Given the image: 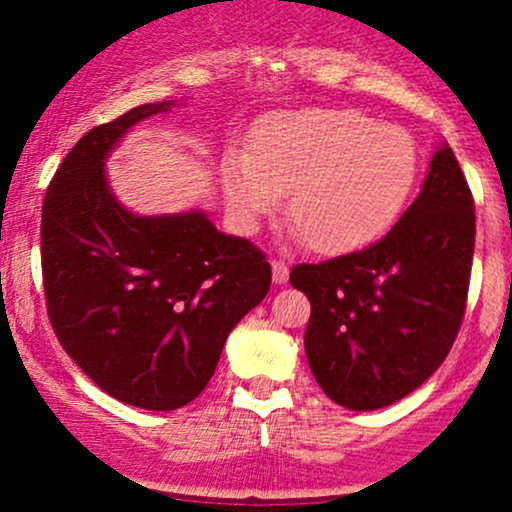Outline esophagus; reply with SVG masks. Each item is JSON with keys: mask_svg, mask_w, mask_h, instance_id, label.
<instances>
[{"mask_svg": "<svg viewBox=\"0 0 512 512\" xmlns=\"http://www.w3.org/2000/svg\"><path fill=\"white\" fill-rule=\"evenodd\" d=\"M272 279H274V284H286V281H289V264L286 262H281V260H274L272 262Z\"/></svg>", "mask_w": 512, "mask_h": 512, "instance_id": "1", "label": "esophagus"}]
</instances>
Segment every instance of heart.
I'll list each match as a JSON object with an SVG mask.
<instances>
[{
    "mask_svg": "<svg viewBox=\"0 0 512 512\" xmlns=\"http://www.w3.org/2000/svg\"><path fill=\"white\" fill-rule=\"evenodd\" d=\"M255 151L231 146L223 195L240 231H255L291 192V223L305 243L342 255L380 238L416 180V146L402 127L356 110L313 108L264 120Z\"/></svg>",
    "mask_w": 512,
    "mask_h": 512,
    "instance_id": "b5f03b06",
    "label": "heart"
}]
</instances>
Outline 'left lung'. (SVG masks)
<instances>
[{
    "label": "left lung",
    "instance_id": "left-lung-1",
    "mask_svg": "<svg viewBox=\"0 0 512 512\" xmlns=\"http://www.w3.org/2000/svg\"><path fill=\"white\" fill-rule=\"evenodd\" d=\"M472 255V192L440 144L419 197L385 238L291 269V286L310 301L305 356L322 392L373 411L424 385L460 332Z\"/></svg>",
    "mask_w": 512,
    "mask_h": 512
}]
</instances>
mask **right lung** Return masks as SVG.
Listing matches in <instances>:
<instances>
[{"label":"right lung","mask_w":512,"mask_h":512,"mask_svg":"<svg viewBox=\"0 0 512 512\" xmlns=\"http://www.w3.org/2000/svg\"><path fill=\"white\" fill-rule=\"evenodd\" d=\"M170 105H139L86 132L50 180L40 226L64 351L110 397L151 411L199 397L228 334L272 284L264 252L216 231L204 211L137 216L115 199L105 158Z\"/></svg>","instance_id":"1"}]
</instances>
